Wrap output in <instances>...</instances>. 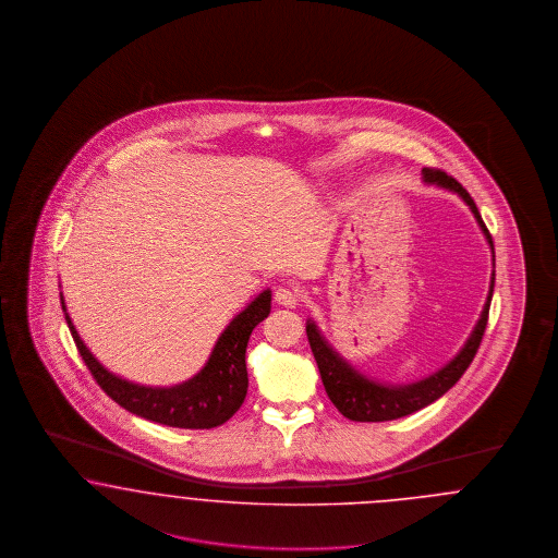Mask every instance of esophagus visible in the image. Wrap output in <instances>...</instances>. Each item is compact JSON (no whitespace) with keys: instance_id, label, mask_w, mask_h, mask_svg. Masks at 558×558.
I'll use <instances>...</instances> for the list:
<instances>
[{"instance_id":"obj_1","label":"esophagus","mask_w":558,"mask_h":558,"mask_svg":"<svg viewBox=\"0 0 558 558\" xmlns=\"http://www.w3.org/2000/svg\"><path fill=\"white\" fill-rule=\"evenodd\" d=\"M275 302L279 306H286V308H295L298 302H300V293L293 290V288H277V291H275Z\"/></svg>"}]
</instances>
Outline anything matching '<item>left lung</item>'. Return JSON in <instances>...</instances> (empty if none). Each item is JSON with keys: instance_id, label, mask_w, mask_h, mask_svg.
<instances>
[{"instance_id": "obj_1", "label": "left lung", "mask_w": 558, "mask_h": 558, "mask_svg": "<svg viewBox=\"0 0 558 558\" xmlns=\"http://www.w3.org/2000/svg\"><path fill=\"white\" fill-rule=\"evenodd\" d=\"M423 177L427 183H437L446 190H452L461 195L462 199L471 206L473 215L480 220L487 242L492 243V235L487 231V227L482 220V215L473 202V197L462 187L461 183L450 177L448 172L439 169H425ZM492 293H494V277H492V288L489 295L485 302L484 313L475 327V331L471 333L469 341L464 343L461 354L446 364L441 371L434 373L432 377L412 384V386H398V388H388V386H379L375 381H368L363 375H359L352 366L343 363L340 356L329 348V343L320 338L315 323L306 325V336L311 341V350L315 354L316 364H318V373L323 379L325 391L329 396V400L333 402V407L350 421H361V423H379V421H393L400 416H407L412 412L425 409L427 404L436 402L437 398H441L448 389L452 388L464 371L469 368V364L473 363L480 343L484 340L485 327H487V316H489V302H492Z\"/></svg>"}]
</instances>
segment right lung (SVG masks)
<instances>
[{
	"instance_id": "1",
	"label": "right lung",
	"mask_w": 558,
	"mask_h": 558,
	"mask_svg": "<svg viewBox=\"0 0 558 558\" xmlns=\"http://www.w3.org/2000/svg\"><path fill=\"white\" fill-rule=\"evenodd\" d=\"M62 311L73 333L76 350L87 364L89 373L94 375L97 386L117 404H121L124 411L179 429H213L229 421L240 411L245 400V348L254 327L270 313V291H263L242 315L235 316L229 323V327L218 338L208 363L194 379L174 388H144L108 373L78 338L71 318L66 315L64 300Z\"/></svg>"
}]
</instances>
